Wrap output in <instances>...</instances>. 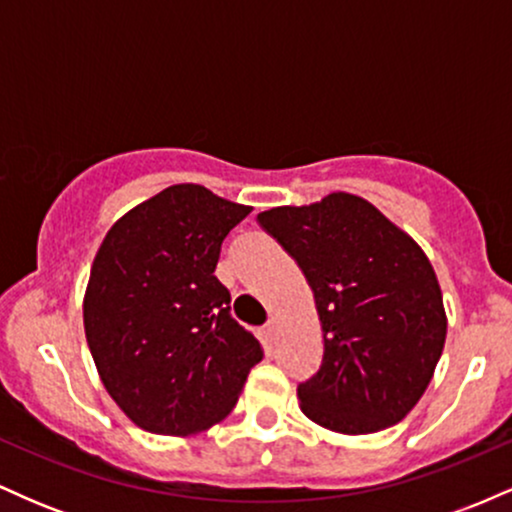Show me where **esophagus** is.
Returning <instances> with one entry per match:
<instances>
[{"label": "esophagus", "instance_id": "obj_1", "mask_svg": "<svg viewBox=\"0 0 512 512\" xmlns=\"http://www.w3.org/2000/svg\"><path fill=\"white\" fill-rule=\"evenodd\" d=\"M262 334H264V342H267V344H274V342H276V337H279V322H276V320H269L267 325H264Z\"/></svg>", "mask_w": 512, "mask_h": 512}]
</instances>
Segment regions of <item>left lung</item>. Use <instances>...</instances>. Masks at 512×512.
Instances as JSON below:
<instances>
[{
	"mask_svg": "<svg viewBox=\"0 0 512 512\" xmlns=\"http://www.w3.org/2000/svg\"><path fill=\"white\" fill-rule=\"evenodd\" d=\"M257 221L303 269L320 317L325 354L298 385L303 414L344 436L395 426L426 392L448 334L426 252L349 192L267 209Z\"/></svg>",
	"mask_w": 512,
	"mask_h": 512,
	"instance_id": "obj_1",
	"label": "left lung"
}]
</instances>
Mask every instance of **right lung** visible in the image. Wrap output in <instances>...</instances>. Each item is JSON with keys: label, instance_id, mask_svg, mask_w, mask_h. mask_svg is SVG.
Wrapping results in <instances>:
<instances>
[{"label": "right lung", "instance_id": "obj_1", "mask_svg": "<svg viewBox=\"0 0 512 512\" xmlns=\"http://www.w3.org/2000/svg\"><path fill=\"white\" fill-rule=\"evenodd\" d=\"M250 211L180 182L105 233L84 293L86 342L108 395L144 431L195 436L219 424L262 361L214 276L223 238Z\"/></svg>", "mask_w": 512, "mask_h": 512}]
</instances>
